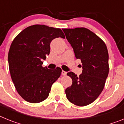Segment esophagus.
<instances>
[{
    "mask_svg": "<svg viewBox=\"0 0 124 124\" xmlns=\"http://www.w3.org/2000/svg\"><path fill=\"white\" fill-rule=\"evenodd\" d=\"M66 73H67L66 71H62V72H61V74L63 76H66Z\"/></svg>",
    "mask_w": 124,
    "mask_h": 124,
    "instance_id": "esophagus-1",
    "label": "esophagus"
}]
</instances>
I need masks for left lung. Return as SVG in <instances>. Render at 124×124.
I'll use <instances>...</instances> for the list:
<instances>
[{"label": "left lung", "instance_id": "1", "mask_svg": "<svg viewBox=\"0 0 124 124\" xmlns=\"http://www.w3.org/2000/svg\"><path fill=\"white\" fill-rule=\"evenodd\" d=\"M63 31L83 65L79 76L71 71L67 73L73 83L66 89V97L74 105L87 106L97 99L104 87L109 70L107 46L87 28H64Z\"/></svg>", "mask_w": 124, "mask_h": 124}]
</instances>
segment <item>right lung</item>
<instances>
[{
    "label": "right lung",
    "mask_w": 124,
    "mask_h": 124,
    "mask_svg": "<svg viewBox=\"0 0 124 124\" xmlns=\"http://www.w3.org/2000/svg\"><path fill=\"white\" fill-rule=\"evenodd\" d=\"M64 38L60 28L44 25L27 27L13 40L8 54L11 78L20 96L30 103H38L48 97L52 84L60 77L61 69L43 68L42 60L50 52V43Z\"/></svg>",
    "instance_id": "1"
}]
</instances>
